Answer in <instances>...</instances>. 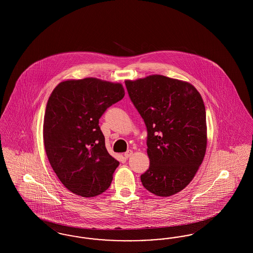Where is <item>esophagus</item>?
Returning a JSON list of instances; mask_svg holds the SVG:
<instances>
[{
	"label": "esophagus",
	"mask_w": 253,
	"mask_h": 253,
	"mask_svg": "<svg viewBox=\"0 0 253 253\" xmlns=\"http://www.w3.org/2000/svg\"><path fill=\"white\" fill-rule=\"evenodd\" d=\"M132 150H128L125 154H124V157H126V158H129L130 157H132Z\"/></svg>",
	"instance_id": "obj_1"
}]
</instances>
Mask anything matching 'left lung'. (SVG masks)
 Wrapping results in <instances>:
<instances>
[{"mask_svg":"<svg viewBox=\"0 0 253 253\" xmlns=\"http://www.w3.org/2000/svg\"><path fill=\"white\" fill-rule=\"evenodd\" d=\"M129 96L147 127L150 167L145 189L170 196L185 189L202 164L207 149L204 101L193 85L162 75L125 81Z\"/></svg>","mask_w":253,"mask_h":253,"instance_id":"left-lung-1","label":"left lung"}]
</instances>
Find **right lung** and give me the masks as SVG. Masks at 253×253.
<instances>
[{
	"label": "right lung",
	"mask_w": 253,
	"mask_h": 253,
	"mask_svg": "<svg viewBox=\"0 0 253 253\" xmlns=\"http://www.w3.org/2000/svg\"><path fill=\"white\" fill-rule=\"evenodd\" d=\"M125 95L121 84L96 78L67 80L49 96L43 143L63 186L83 197L104 193L120 162L109 155L98 120Z\"/></svg>",
	"instance_id": "1"
}]
</instances>
